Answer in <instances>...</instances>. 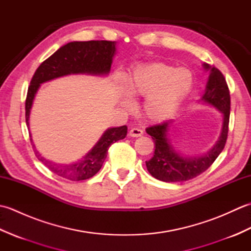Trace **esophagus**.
<instances>
[{"instance_id":"obj_1","label":"esophagus","mask_w":251,"mask_h":251,"mask_svg":"<svg viewBox=\"0 0 251 251\" xmlns=\"http://www.w3.org/2000/svg\"><path fill=\"white\" fill-rule=\"evenodd\" d=\"M142 135H143V130L140 128H137V127H134V128H131L129 131L130 137H140Z\"/></svg>"}]
</instances>
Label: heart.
<instances>
[{"label": "heart", "mask_w": 251, "mask_h": 251, "mask_svg": "<svg viewBox=\"0 0 251 251\" xmlns=\"http://www.w3.org/2000/svg\"><path fill=\"white\" fill-rule=\"evenodd\" d=\"M193 86V75L188 69H176L163 63L137 67L125 78L120 93L123 106L131 108V97H147L146 114L153 121H162L172 115L181 100Z\"/></svg>", "instance_id": "heart-1"}]
</instances>
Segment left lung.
Listing matches in <instances>:
<instances>
[{"mask_svg":"<svg viewBox=\"0 0 251 251\" xmlns=\"http://www.w3.org/2000/svg\"><path fill=\"white\" fill-rule=\"evenodd\" d=\"M204 68L206 70H209L210 74L208 77L205 94L202 95L201 100L215 106L223 115L219 140L205 155L189 157L181 155L176 151L172 142L168 139V131L172 120L148 127L146 131L152 137L155 145V151L150 161L146 162L147 168L154 178L164 182H182V181L193 179L206 172L219 156L226 143L231 108L230 90L219 69L210 67L207 63H204Z\"/></svg>","mask_w":251,"mask_h":251,"instance_id":"1","label":"left lung"}]
</instances>
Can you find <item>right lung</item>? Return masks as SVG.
I'll list each match as a JSON object with an SVG mask.
<instances>
[{"mask_svg":"<svg viewBox=\"0 0 251 251\" xmlns=\"http://www.w3.org/2000/svg\"><path fill=\"white\" fill-rule=\"evenodd\" d=\"M116 42L112 41H87L70 42L60 47L50 58H47L36 69L30 82L25 99V123L29 127L30 110L34 96L40 85L52 78L68 75V74L86 73L95 75H103L110 72L112 59L115 54ZM127 135V126L114 127L104 131L99 141L83 159L73 164H56L44 158L35 150L34 153L39 161L43 163L50 172L71 181H81L92 178L97 174L106 157L110 146L119 140L124 139ZM30 140L32 141L31 134Z\"/></svg>","mask_w":251,"mask_h":251,"instance_id":"right-lung-1","label":"right lung"}]
</instances>
